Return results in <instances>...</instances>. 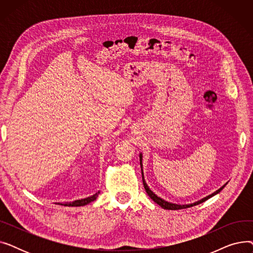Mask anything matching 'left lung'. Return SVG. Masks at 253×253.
<instances>
[{
	"mask_svg": "<svg viewBox=\"0 0 253 253\" xmlns=\"http://www.w3.org/2000/svg\"><path fill=\"white\" fill-rule=\"evenodd\" d=\"M140 157V166H142L141 165V155L139 156ZM141 174H142V181H143V187H144V189H145V192L148 193V195L150 196V198L152 199V200L154 201V202H156L158 205H160L162 208H164V209H169V210H178V209H184V208H189V207H192V206H195V205H198V204H200V203H203L204 201H206V200H208L209 198H211V197H213L214 195H216V194H218L223 188H224V185L223 187H221L219 190H217L216 192H214L213 194H211V195H209V196H207L206 198H204V199H202V200H200V201H198V202H196V203H193V204H189V205H177V204H173V203H169V202H167V201H164L163 199H161V198H159L157 195H155L150 189H149V187H148V184H147V182L144 181V178H143V172H142V169H141Z\"/></svg>",
	"mask_w": 253,
	"mask_h": 253,
	"instance_id": "1",
	"label": "left lung"
}]
</instances>
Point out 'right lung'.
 <instances>
[{"label": "right lung", "instance_id": "right-lung-1", "mask_svg": "<svg viewBox=\"0 0 253 253\" xmlns=\"http://www.w3.org/2000/svg\"><path fill=\"white\" fill-rule=\"evenodd\" d=\"M98 194H99V192H97L96 194H94V195L91 196V197H88V198H85V199H81V200H77L75 202H70V203L65 202V203H57V204L58 205H63V206H84V205H86V204H88V203H90L92 201H94L95 199L97 198Z\"/></svg>", "mask_w": 253, "mask_h": 253}]
</instances>
